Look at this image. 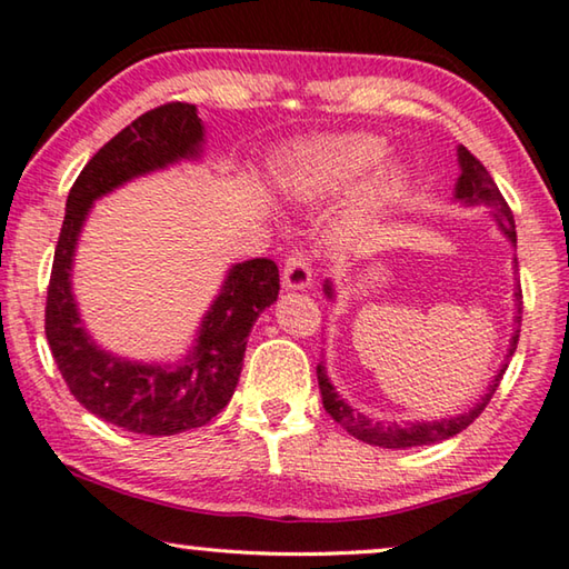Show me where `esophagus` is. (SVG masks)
Segmentation results:
<instances>
[{"label":"esophagus","mask_w":569,"mask_h":569,"mask_svg":"<svg viewBox=\"0 0 569 569\" xmlns=\"http://www.w3.org/2000/svg\"><path fill=\"white\" fill-rule=\"evenodd\" d=\"M282 287L287 292H305L312 287V269L302 254H295L287 259L284 272H282Z\"/></svg>","instance_id":"obj_1"}]
</instances>
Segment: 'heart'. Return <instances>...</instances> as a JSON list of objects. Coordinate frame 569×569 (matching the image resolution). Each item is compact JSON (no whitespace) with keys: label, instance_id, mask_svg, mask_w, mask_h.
<instances>
[{"label":"heart","instance_id":"obj_1","mask_svg":"<svg viewBox=\"0 0 569 569\" xmlns=\"http://www.w3.org/2000/svg\"><path fill=\"white\" fill-rule=\"evenodd\" d=\"M386 153L383 138L370 133L307 138L274 153L272 181L287 201L310 207L352 191L346 219L350 227H370L393 211L408 186V176L398 166L367 174L386 161Z\"/></svg>","mask_w":569,"mask_h":569}]
</instances>
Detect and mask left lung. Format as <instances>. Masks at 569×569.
I'll return each mask as SVG.
<instances>
[{
    "mask_svg": "<svg viewBox=\"0 0 569 569\" xmlns=\"http://www.w3.org/2000/svg\"><path fill=\"white\" fill-rule=\"evenodd\" d=\"M456 156H459V179H456L453 186V201L461 203V207H483L491 209L489 213L495 217L497 227L501 234L507 237L511 247L517 249V229H515V217L507 207L505 197H501L495 179H491L489 171L473 158L467 148L459 146L456 148ZM515 274H517V257H515ZM322 292L328 300H335V284L330 279H325ZM519 325H521V290L519 284H515V320H511V340H509V350L501 366L497 368V376L491 378V383L487 390L477 398V403L467 411L453 413L449 418H431V421H406V423H386L378 421V418H370L366 413H360L358 408H352L346 398L338 393V388L330 383L328 368L325 362L318 366V383H320V393H322V406L335 421H338L350 436H356L358 441H366L370 446H380V449H413V446H428V443H441L446 439H453L456 433H461L463 428L473 423L479 418V413L487 408V403L495 396V390L499 388L501 376L507 372V366L511 356L517 350V340H519Z\"/></svg>",
    "mask_w": 569,
    "mask_h": 569,
    "instance_id": "1",
    "label": "left lung"
}]
</instances>
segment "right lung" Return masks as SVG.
I'll return each mask as SVG.
<instances>
[{
	"label": "right lung",
	"instance_id": "add662e5",
	"mask_svg": "<svg viewBox=\"0 0 569 569\" xmlns=\"http://www.w3.org/2000/svg\"><path fill=\"white\" fill-rule=\"evenodd\" d=\"M207 128L197 106L169 102L148 110L90 158L64 203L44 310V332L70 393L92 416L130 433L173 436L207 426L234 396L249 332L277 302L272 259L231 264L179 360L143 362L110 352L92 338L72 292L74 251L92 203L141 176L199 161Z\"/></svg>",
	"mask_w": 569,
	"mask_h": 569
}]
</instances>
